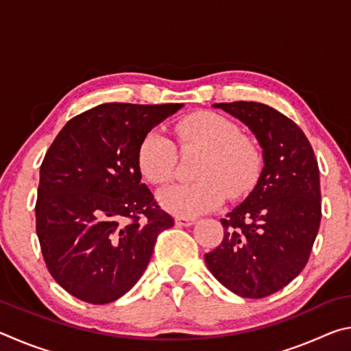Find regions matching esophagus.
Returning a JSON list of instances; mask_svg holds the SVG:
<instances>
[{
  "instance_id": "obj_1",
  "label": "esophagus",
  "mask_w": 351,
  "mask_h": 351,
  "mask_svg": "<svg viewBox=\"0 0 351 351\" xmlns=\"http://www.w3.org/2000/svg\"><path fill=\"white\" fill-rule=\"evenodd\" d=\"M175 223H176V226H186V228H189V226H193L195 223H197V219L189 218V217H176Z\"/></svg>"
}]
</instances>
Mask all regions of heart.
Instances as JSON below:
<instances>
[{
	"label": "heart",
	"instance_id": "1",
	"mask_svg": "<svg viewBox=\"0 0 351 351\" xmlns=\"http://www.w3.org/2000/svg\"><path fill=\"white\" fill-rule=\"evenodd\" d=\"M176 138L182 147L206 152L197 178L199 181L175 184L159 192L158 201L178 217H197L215 209L226 197L241 198L258 182L263 153L254 139L241 134L234 121L218 112L197 111L176 123ZM138 167L144 180L162 186L175 176L178 152L173 142L152 130L138 148Z\"/></svg>",
	"mask_w": 351,
	"mask_h": 351
}]
</instances>
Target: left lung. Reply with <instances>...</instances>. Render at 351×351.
<instances>
[{
    "mask_svg": "<svg viewBox=\"0 0 351 351\" xmlns=\"http://www.w3.org/2000/svg\"><path fill=\"white\" fill-rule=\"evenodd\" d=\"M213 106L249 127L265 167L247 198L221 218L223 241L204 260L232 293L261 299L293 282L310 258L322 217L319 165L304 132L277 110L243 100Z\"/></svg>",
    "mask_w": 351,
    "mask_h": 351,
    "instance_id": "left-lung-1",
    "label": "left lung"
}]
</instances>
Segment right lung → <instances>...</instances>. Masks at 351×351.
<instances>
[{
	"label": "right lung",
	"mask_w": 351,
	"mask_h": 351,
	"mask_svg": "<svg viewBox=\"0 0 351 351\" xmlns=\"http://www.w3.org/2000/svg\"><path fill=\"white\" fill-rule=\"evenodd\" d=\"M182 104H104L75 116L40 167L37 235L47 271L93 305L117 300L144 274L154 243L175 224L141 182L144 136Z\"/></svg>",
	"instance_id": "1"
}]
</instances>
